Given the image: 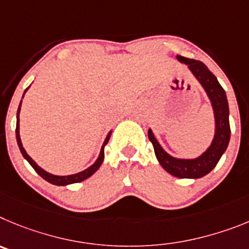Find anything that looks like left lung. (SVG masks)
<instances>
[{
  "label": "left lung",
  "instance_id": "8db88e82",
  "mask_svg": "<svg viewBox=\"0 0 249 249\" xmlns=\"http://www.w3.org/2000/svg\"><path fill=\"white\" fill-rule=\"evenodd\" d=\"M176 58L180 63L187 66L189 71L196 78L197 82L200 83L211 102L214 115L213 139L210 146L200 156L195 159H180L170 155L169 152L163 150L151 129H149L147 136L155 150L156 159L165 171L178 178H200L214 169L230 142L231 129L228 100L225 89L221 87L217 78L202 62L181 57V55H176Z\"/></svg>",
  "mask_w": 249,
  "mask_h": 249
}]
</instances>
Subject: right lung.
<instances>
[{
    "instance_id": "add662e5",
    "label": "right lung",
    "mask_w": 249,
    "mask_h": 249,
    "mask_svg": "<svg viewBox=\"0 0 249 249\" xmlns=\"http://www.w3.org/2000/svg\"><path fill=\"white\" fill-rule=\"evenodd\" d=\"M28 88H30V87H28ZM28 88L24 90L23 97H24V94H26V91L28 90ZM23 97H22V99H23ZM21 105H22V100H21V103H19V105H18V110H17V125H16V139H17V144H18V147H19V150H21L23 158L26 159L28 162H30L31 166H32L33 169L36 170V172H37V174L39 175L41 178H43L44 180L48 181V182L52 183V185L67 186V185H71V183L82 182V181L87 180V178H90L91 175H93L94 172L99 169L100 165L103 163V160H104V147H105V145L108 144V141H109V139H110V135H111V131H109L108 135H107V138H105L104 142H103V145H102V149H100V152H99V156H98V159L95 160V162H94L93 165H90V166L88 167V169L83 170V171H80V172H77V174L60 176V175L51 174V172H48V171H46V170L42 169L41 166H38V163L36 162V161L33 160V159L31 158L30 155H28V154H27V151L24 150L23 145H22L21 135H19V113H21Z\"/></svg>"
}]
</instances>
